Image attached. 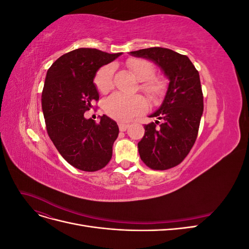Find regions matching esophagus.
<instances>
[{
    "label": "esophagus",
    "mask_w": 249,
    "mask_h": 249,
    "mask_svg": "<svg viewBox=\"0 0 249 249\" xmlns=\"http://www.w3.org/2000/svg\"><path fill=\"white\" fill-rule=\"evenodd\" d=\"M118 126H119V130L120 131H123V132H124L126 129H127V127H129L130 125L129 124H124V123H119L118 124Z\"/></svg>",
    "instance_id": "1"
}]
</instances>
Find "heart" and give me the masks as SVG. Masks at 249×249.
<instances>
[{"label":"heart","instance_id":"obj_1","mask_svg":"<svg viewBox=\"0 0 249 249\" xmlns=\"http://www.w3.org/2000/svg\"><path fill=\"white\" fill-rule=\"evenodd\" d=\"M127 66L140 82L141 89L150 96L160 94L161 83L153 79L155 73L154 65L143 59H130ZM114 64H107L97 71L94 83L101 92L106 93L113 87L114 76ZM146 108V101L141 95H125L120 92H114L104 101V110L107 114L117 120L125 122Z\"/></svg>","mask_w":249,"mask_h":249}]
</instances>
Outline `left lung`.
<instances>
[{
  "instance_id": "8db88e82",
  "label": "left lung",
  "mask_w": 249,
  "mask_h": 249,
  "mask_svg": "<svg viewBox=\"0 0 249 249\" xmlns=\"http://www.w3.org/2000/svg\"><path fill=\"white\" fill-rule=\"evenodd\" d=\"M158 65L169 80L166 94L149 117L159 120L144 125L145 133L138 142L141 160L149 168L165 170L182 162L196 140L203 111L199 73L185 55L164 48L130 52Z\"/></svg>"
}]
</instances>
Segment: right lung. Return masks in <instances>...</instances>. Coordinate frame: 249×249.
I'll list each match as a JSON object with an SVG mask.
<instances>
[{
    "instance_id": "right-lung-1",
    "label": "right lung",
    "mask_w": 249,
    "mask_h": 249,
    "mask_svg": "<svg viewBox=\"0 0 249 249\" xmlns=\"http://www.w3.org/2000/svg\"><path fill=\"white\" fill-rule=\"evenodd\" d=\"M120 55L81 48L58 58L47 72L41 108L48 134L65 161L80 170H100L112 158L117 124L107 115L96 124L84 113L100 97L96 71Z\"/></svg>"
}]
</instances>
